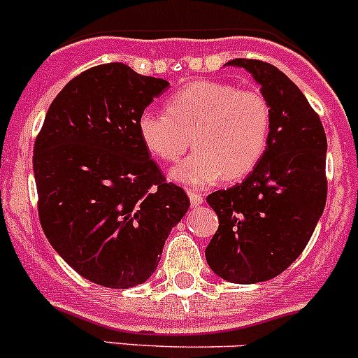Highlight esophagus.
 Returning a JSON list of instances; mask_svg holds the SVG:
<instances>
[{
	"mask_svg": "<svg viewBox=\"0 0 358 358\" xmlns=\"http://www.w3.org/2000/svg\"><path fill=\"white\" fill-rule=\"evenodd\" d=\"M187 196H189L191 206H200L203 203V196L200 193H196V191H187Z\"/></svg>",
	"mask_w": 358,
	"mask_h": 358,
	"instance_id": "obj_1",
	"label": "esophagus"
}]
</instances>
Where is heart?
Instances as JSON below:
<instances>
[{
	"mask_svg": "<svg viewBox=\"0 0 358 358\" xmlns=\"http://www.w3.org/2000/svg\"><path fill=\"white\" fill-rule=\"evenodd\" d=\"M271 106L257 90L196 80L167 101V113L143 110L138 134L153 157L178 162L187 148L196 152L171 171V179L193 187L224 176L238 180L259 165L271 136Z\"/></svg>",
	"mask_w": 358,
	"mask_h": 358,
	"instance_id": "b5f03b06",
	"label": "heart"
}]
</instances>
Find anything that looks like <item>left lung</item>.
Here are the masks:
<instances>
[{"mask_svg": "<svg viewBox=\"0 0 358 358\" xmlns=\"http://www.w3.org/2000/svg\"><path fill=\"white\" fill-rule=\"evenodd\" d=\"M271 106L264 157L243 182L208 194L219 229L205 250L210 268L236 285L268 281L300 257L324 212L327 139L296 84L274 65L234 58Z\"/></svg>", "mask_w": 358, "mask_h": 358, "instance_id": "1", "label": "left lung"}]
</instances>
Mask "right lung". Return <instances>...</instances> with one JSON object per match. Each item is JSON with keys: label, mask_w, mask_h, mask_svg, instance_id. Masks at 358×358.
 I'll return each mask as SVG.
<instances>
[{"label": "right lung", "mask_w": 358, "mask_h": 358, "mask_svg": "<svg viewBox=\"0 0 358 358\" xmlns=\"http://www.w3.org/2000/svg\"><path fill=\"white\" fill-rule=\"evenodd\" d=\"M169 87L125 64L79 73L48 108L34 143L39 220L77 274L105 288L143 285L189 208L138 134V117Z\"/></svg>", "instance_id": "obj_1"}]
</instances>
